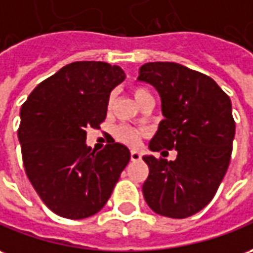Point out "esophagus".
<instances>
[{
	"mask_svg": "<svg viewBox=\"0 0 253 253\" xmlns=\"http://www.w3.org/2000/svg\"><path fill=\"white\" fill-rule=\"evenodd\" d=\"M130 160L132 161H139V160H142V154L136 150H133V151H130Z\"/></svg>",
	"mask_w": 253,
	"mask_h": 253,
	"instance_id": "obj_1",
	"label": "esophagus"
}]
</instances>
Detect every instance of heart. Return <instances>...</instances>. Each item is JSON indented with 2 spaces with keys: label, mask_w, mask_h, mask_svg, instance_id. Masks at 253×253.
Here are the masks:
<instances>
[{
  "label": "heart",
  "mask_w": 253,
  "mask_h": 253,
  "mask_svg": "<svg viewBox=\"0 0 253 253\" xmlns=\"http://www.w3.org/2000/svg\"><path fill=\"white\" fill-rule=\"evenodd\" d=\"M133 96L136 99L137 103H140L144 97L151 96V93H150L146 88H140V86H139V88H135V89H133ZM113 100H114V97L110 96L109 106H111ZM114 133H116L117 139H118L120 142H123V143L129 144V146H137V144H139V139H140V137H139V132L133 129V128L128 126V125H120V126H117L116 130H114Z\"/></svg>",
  "instance_id": "obj_1"
}]
</instances>
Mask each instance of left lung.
<instances>
[{
    "label": "left lung",
    "mask_w": 253,
    "mask_h": 253,
    "mask_svg": "<svg viewBox=\"0 0 253 253\" xmlns=\"http://www.w3.org/2000/svg\"><path fill=\"white\" fill-rule=\"evenodd\" d=\"M137 81L161 97L164 120L149 149L177 151L175 161L143 157L144 200L161 216L189 217L211 203L229 168L236 133L230 97L211 77L172 62L143 64Z\"/></svg>",
    "instance_id": "left-lung-1"
}]
</instances>
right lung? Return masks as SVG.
<instances>
[{
  "mask_svg": "<svg viewBox=\"0 0 253 253\" xmlns=\"http://www.w3.org/2000/svg\"><path fill=\"white\" fill-rule=\"evenodd\" d=\"M124 80L120 66L74 62L38 84L20 109L26 175L59 216L97 213L129 163V149L114 140L97 153L86 146V129L103 123L110 93Z\"/></svg>",
  "mask_w": 253,
  "mask_h": 253,
  "instance_id": "add662e5",
  "label": "right lung"
}]
</instances>
